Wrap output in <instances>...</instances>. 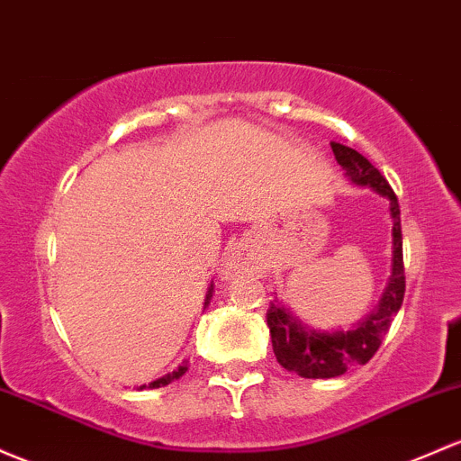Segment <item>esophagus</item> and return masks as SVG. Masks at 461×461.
<instances>
[{"label": "esophagus", "instance_id": "34e87169", "mask_svg": "<svg viewBox=\"0 0 461 461\" xmlns=\"http://www.w3.org/2000/svg\"><path fill=\"white\" fill-rule=\"evenodd\" d=\"M249 269H251L249 258L242 254L240 249H236V251H231V254L225 258V262H222L221 277L225 282H230V280H236V277L242 276V273H247Z\"/></svg>", "mask_w": 461, "mask_h": 461}]
</instances>
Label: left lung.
<instances>
[{
  "label": "left lung",
  "mask_w": 461,
  "mask_h": 461,
  "mask_svg": "<svg viewBox=\"0 0 461 461\" xmlns=\"http://www.w3.org/2000/svg\"><path fill=\"white\" fill-rule=\"evenodd\" d=\"M337 164L346 170L350 184L358 188H372L389 201L392 216V273L381 300L370 315L352 323L350 330H315L293 315L291 308L273 300L267 311V323L271 330L273 352L277 363L302 378H335L357 366H366L381 348L383 337L392 326V320L401 311L404 297L402 267V231L401 207L387 179L361 153L350 146L330 141Z\"/></svg>",
  "instance_id": "1"
}]
</instances>
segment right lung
<instances>
[{
    "label": "right lung",
    "mask_w": 461,
    "mask_h": 461,
    "mask_svg": "<svg viewBox=\"0 0 461 461\" xmlns=\"http://www.w3.org/2000/svg\"><path fill=\"white\" fill-rule=\"evenodd\" d=\"M212 295H214V285H210V286H207L203 311H205V308H207V304H210ZM185 372H188V361H184V363H181L179 367H176V370L168 372V374H164V376H161V378H155V381H150L149 385H141L140 389H157V387H166V385H168V383H173V381H176V378H181V376H184Z\"/></svg>",
    "instance_id": "right-lung-1"
}]
</instances>
